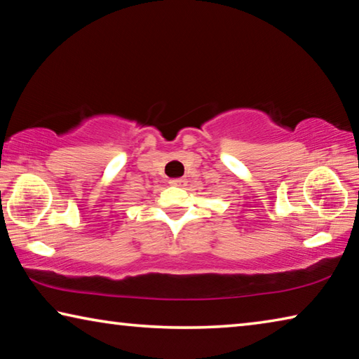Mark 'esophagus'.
Segmentation results:
<instances>
[{"mask_svg": "<svg viewBox=\"0 0 359 359\" xmlns=\"http://www.w3.org/2000/svg\"><path fill=\"white\" fill-rule=\"evenodd\" d=\"M187 179L185 177H179V179H174V180H171V184L172 185H175V187H182V188H184V187H187Z\"/></svg>", "mask_w": 359, "mask_h": 359, "instance_id": "obj_1", "label": "esophagus"}]
</instances>
